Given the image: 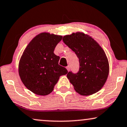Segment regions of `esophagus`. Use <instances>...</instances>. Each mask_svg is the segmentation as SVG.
<instances>
[{
    "label": "esophagus",
    "mask_w": 127,
    "mask_h": 127,
    "mask_svg": "<svg viewBox=\"0 0 127 127\" xmlns=\"http://www.w3.org/2000/svg\"><path fill=\"white\" fill-rule=\"evenodd\" d=\"M70 66H66V69H67V71H68V72L69 70H70Z\"/></svg>",
    "instance_id": "1"
}]
</instances>
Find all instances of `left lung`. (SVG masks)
Instances as JSON below:
<instances>
[{"label":"left lung","mask_w":127,"mask_h":127,"mask_svg":"<svg viewBox=\"0 0 127 127\" xmlns=\"http://www.w3.org/2000/svg\"><path fill=\"white\" fill-rule=\"evenodd\" d=\"M62 40L79 58V71L67 74L76 91L89 95L99 91L109 71L108 60L101 47L93 38L80 32L64 36Z\"/></svg>","instance_id":"left-lung-1"}]
</instances>
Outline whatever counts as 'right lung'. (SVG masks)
Masks as SVG:
<instances>
[{"instance_id":"add662e5","label":"right lung","mask_w":127,"mask_h":127,"mask_svg":"<svg viewBox=\"0 0 127 127\" xmlns=\"http://www.w3.org/2000/svg\"><path fill=\"white\" fill-rule=\"evenodd\" d=\"M62 36L41 33L29 43L19 63L20 78L28 89L39 95L53 91L61 76L67 69L58 64L60 57L54 53Z\"/></svg>"}]
</instances>
